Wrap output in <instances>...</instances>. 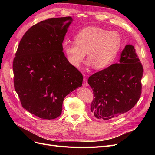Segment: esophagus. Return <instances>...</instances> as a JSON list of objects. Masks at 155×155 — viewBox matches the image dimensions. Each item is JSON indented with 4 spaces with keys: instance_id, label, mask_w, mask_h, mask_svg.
I'll use <instances>...</instances> for the list:
<instances>
[{
    "instance_id": "34e87169",
    "label": "esophagus",
    "mask_w": 155,
    "mask_h": 155,
    "mask_svg": "<svg viewBox=\"0 0 155 155\" xmlns=\"http://www.w3.org/2000/svg\"><path fill=\"white\" fill-rule=\"evenodd\" d=\"M88 82H87V78H83V85L84 86V87H87V86H88Z\"/></svg>"
}]
</instances>
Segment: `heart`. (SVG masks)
Masks as SVG:
<instances>
[{
  "label": "heart",
  "mask_w": 155,
  "mask_h": 155,
  "mask_svg": "<svg viewBox=\"0 0 155 155\" xmlns=\"http://www.w3.org/2000/svg\"><path fill=\"white\" fill-rule=\"evenodd\" d=\"M75 43L65 41L63 49L68 62L79 67L85 59L95 69H103L112 63L121 45L120 35L116 31H108L98 26H88L74 37Z\"/></svg>",
  "instance_id": "heart-1"
}]
</instances>
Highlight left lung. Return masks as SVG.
<instances>
[{
    "label": "left lung",
    "instance_id": "1",
    "mask_svg": "<svg viewBox=\"0 0 155 155\" xmlns=\"http://www.w3.org/2000/svg\"><path fill=\"white\" fill-rule=\"evenodd\" d=\"M143 74L134 46L126 45L119 63L94 73L88 79L94 97L91 107L94 116L109 120L130 110L141 96Z\"/></svg>",
    "mask_w": 155,
    "mask_h": 155
}]
</instances>
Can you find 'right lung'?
Returning <instances> with one entry per match:
<instances>
[{
    "mask_svg": "<svg viewBox=\"0 0 155 155\" xmlns=\"http://www.w3.org/2000/svg\"><path fill=\"white\" fill-rule=\"evenodd\" d=\"M72 18H48L37 23L21 39L13 61L14 88L22 107L42 119L62 112L65 96L82 85L83 75L63 51Z\"/></svg>",
    "mask_w": 155,
    "mask_h": 155,
    "instance_id": "add662e5",
    "label": "right lung"
}]
</instances>
